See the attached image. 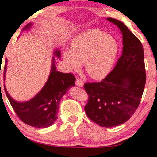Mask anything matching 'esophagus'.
Masks as SVG:
<instances>
[{"instance_id":"esophagus-1","label":"esophagus","mask_w":157,"mask_h":157,"mask_svg":"<svg viewBox=\"0 0 157 157\" xmlns=\"http://www.w3.org/2000/svg\"><path fill=\"white\" fill-rule=\"evenodd\" d=\"M76 84L79 87L83 86V82L81 80L80 78H76Z\"/></svg>"}]
</instances>
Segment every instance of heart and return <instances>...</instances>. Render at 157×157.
<instances>
[{"mask_svg": "<svg viewBox=\"0 0 157 157\" xmlns=\"http://www.w3.org/2000/svg\"><path fill=\"white\" fill-rule=\"evenodd\" d=\"M119 51V43L113 36L92 29L73 38L70 50L63 52V59L70 71L78 70L83 62L86 72L91 78L98 80L110 73Z\"/></svg>", "mask_w": 157, "mask_h": 157, "instance_id": "1", "label": "heart"}]
</instances>
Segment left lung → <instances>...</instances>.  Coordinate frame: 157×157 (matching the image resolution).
<instances>
[{
  "label": "left lung",
  "instance_id": "8db88e82",
  "mask_svg": "<svg viewBox=\"0 0 157 157\" xmlns=\"http://www.w3.org/2000/svg\"><path fill=\"white\" fill-rule=\"evenodd\" d=\"M120 29L123 38L121 57L101 81L84 84L89 94L84 109L90 119L103 127L121 125L138 108L146 83L144 53L140 40L123 23L107 18Z\"/></svg>",
  "mask_w": 157,
  "mask_h": 157
}]
</instances>
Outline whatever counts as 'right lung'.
<instances>
[{
	"label": "right lung",
	"instance_id": "obj_1",
	"mask_svg": "<svg viewBox=\"0 0 157 157\" xmlns=\"http://www.w3.org/2000/svg\"><path fill=\"white\" fill-rule=\"evenodd\" d=\"M32 23H29L23 31L30 29ZM54 55L61 57L59 50L54 51ZM6 63H7L6 61ZM7 64L5 65L4 76ZM75 78L72 74H64L56 71L55 59L53 57L51 72L43 89L31 100L19 102L14 100L5 88L6 94L10 104L21 121L33 127L44 128L53 124L57 119L60 101L66 91L75 86Z\"/></svg>",
	"mask_w": 157,
	"mask_h": 157
}]
</instances>
